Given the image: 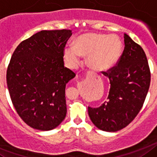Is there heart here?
<instances>
[{"label": "heart", "instance_id": "heart-1", "mask_svg": "<svg viewBox=\"0 0 157 157\" xmlns=\"http://www.w3.org/2000/svg\"><path fill=\"white\" fill-rule=\"evenodd\" d=\"M122 43L118 36L99 33H85L73 41V46L64 48V58L69 67L78 65L80 56H87V64L92 70L107 71L118 62Z\"/></svg>", "mask_w": 157, "mask_h": 157}]
</instances>
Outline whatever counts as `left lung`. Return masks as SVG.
<instances>
[{"label": "left lung", "instance_id": "obj_1", "mask_svg": "<svg viewBox=\"0 0 157 157\" xmlns=\"http://www.w3.org/2000/svg\"><path fill=\"white\" fill-rule=\"evenodd\" d=\"M124 48L118 65L104 73L110 80L108 100L99 107H88L98 129L115 132L134 119L143 106L150 85V70L141 46L124 33Z\"/></svg>", "mask_w": 157, "mask_h": 157}]
</instances>
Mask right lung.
I'll return each mask as SVG.
<instances>
[{"instance_id":"right-lung-1","label":"right lung","mask_w":157,"mask_h":157,"mask_svg":"<svg viewBox=\"0 0 157 157\" xmlns=\"http://www.w3.org/2000/svg\"><path fill=\"white\" fill-rule=\"evenodd\" d=\"M71 30L41 31L15 50L7 85L16 111L34 129L48 131L66 116L65 87L75 77L64 66V48Z\"/></svg>"}]
</instances>
